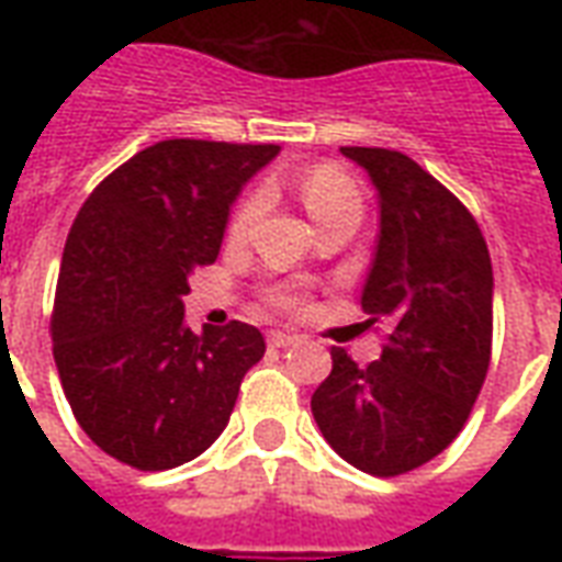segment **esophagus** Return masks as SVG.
Wrapping results in <instances>:
<instances>
[{
	"label": "esophagus",
	"mask_w": 562,
	"mask_h": 562,
	"mask_svg": "<svg viewBox=\"0 0 562 562\" xmlns=\"http://www.w3.org/2000/svg\"><path fill=\"white\" fill-rule=\"evenodd\" d=\"M268 342L273 346V349H285V346L297 342V337H294V334H282V330H270Z\"/></svg>",
	"instance_id": "34e87169"
}]
</instances>
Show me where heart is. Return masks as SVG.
Segmentation results:
<instances>
[{"label":"heart","mask_w":562,"mask_h":562,"mask_svg":"<svg viewBox=\"0 0 562 562\" xmlns=\"http://www.w3.org/2000/svg\"><path fill=\"white\" fill-rule=\"evenodd\" d=\"M301 198H304L310 216L316 220V225H328V222L340 220V216H358L361 213V192L349 173L337 168V165H316L301 177ZM265 207V195L261 192H249V195L237 204L232 216V234L234 237H246L249 228L256 225L258 213ZM301 292H294L292 285H280L270 292V304L280 310H294L301 306Z\"/></svg>","instance_id":"obj_1"}]
</instances>
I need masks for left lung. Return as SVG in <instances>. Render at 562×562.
I'll use <instances>...</instances> for the list:
<instances>
[{
    "instance_id": "1",
    "label": "left lung",
    "mask_w": 562,
    "mask_h": 562,
    "mask_svg": "<svg viewBox=\"0 0 562 562\" xmlns=\"http://www.w3.org/2000/svg\"><path fill=\"white\" fill-rule=\"evenodd\" d=\"M379 192V240L361 306L385 318L379 361L330 349L313 394L328 446L370 475H401L446 451L470 418L494 337V270L479 222L397 149L340 147Z\"/></svg>"
}]
</instances>
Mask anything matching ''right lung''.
Segmentation results:
<instances>
[{"label":"right lung","instance_id":"right-lung-1","mask_svg":"<svg viewBox=\"0 0 562 562\" xmlns=\"http://www.w3.org/2000/svg\"><path fill=\"white\" fill-rule=\"evenodd\" d=\"M277 144L173 138L135 153L83 201L56 282L54 358L71 413L104 454L159 472L207 451L265 337L186 328L189 273L213 265L234 198Z\"/></svg>","mask_w":562,"mask_h":562}]
</instances>
